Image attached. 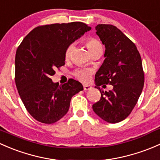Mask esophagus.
<instances>
[{
	"instance_id": "1",
	"label": "esophagus",
	"mask_w": 160,
	"mask_h": 160,
	"mask_svg": "<svg viewBox=\"0 0 160 160\" xmlns=\"http://www.w3.org/2000/svg\"><path fill=\"white\" fill-rule=\"evenodd\" d=\"M92 85H83V88L85 91H88V90H90L92 89Z\"/></svg>"
}]
</instances>
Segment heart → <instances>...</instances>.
<instances>
[{
  "label": "heart",
  "instance_id": "heart-1",
  "mask_svg": "<svg viewBox=\"0 0 160 160\" xmlns=\"http://www.w3.org/2000/svg\"><path fill=\"white\" fill-rule=\"evenodd\" d=\"M85 44L87 47L88 50L91 54L93 52H97V51H102V45L100 43L98 40L94 38H88L85 40ZM73 45L70 44L68 46L65 52V58L68 60L69 58L71 57L73 51ZM92 72L90 69H78L74 72V75L78 80L82 81V82H88L89 80L90 76H91Z\"/></svg>",
  "mask_w": 160,
  "mask_h": 160
}]
</instances>
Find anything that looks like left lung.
<instances>
[{
	"mask_svg": "<svg viewBox=\"0 0 160 160\" xmlns=\"http://www.w3.org/2000/svg\"><path fill=\"white\" fill-rule=\"evenodd\" d=\"M95 30L105 44V58L95 78V88L101 92V98L92 108L104 121L117 123L129 116L142 91L141 56L135 44L116 26L98 24ZM104 83L112 85L113 90L102 91L99 86Z\"/></svg>",
	"mask_w": 160,
	"mask_h": 160,
	"instance_id": "obj_1",
	"label": "left lung"
}]
</instances>
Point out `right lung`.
<instances>
[{
	"label": "right lung",
	"instance_id": "obj_1",
	"mask_svg": "<svg viewBox=\"0 0 160 160\" xmlns=\"http://www.w3.org/2000/svg\"><path fill=\"white\" fill-rule=\"evenodd\" d=\"M91 30L82 22L38 26L26 36L15 55V83L30 115L52 124L68 111L72 96L83 90L79 82L69 79L59 85L51 76L65 65V52L72 42Z\"/></svg>",
	"mask_w": 160,
	"mask_h": 160
}]
</instances>
